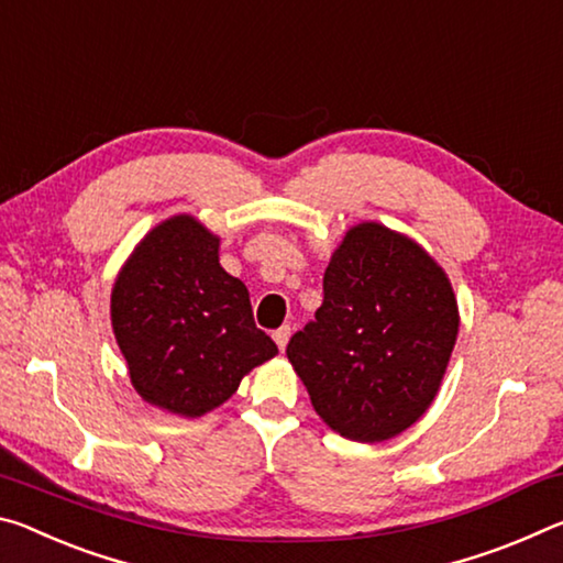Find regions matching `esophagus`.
I'll list each match as a JSON object with an SVG mask.
<instances>
[{"label": "esophagus", "mask_w": 563, "mask_h": 563, "mask_svg": "<svg viewBox=\"0 0 563 563\" xmlns=\"http://www.w3.org/2000/svg\"><path fill=\"white\" fill-rule=\"evenodd\" d=\"M289 336H291V327L289 324L274 331V342H276V346H279V352H284V349H287Z\"/></svg>", "instance_id": "esophagus-1"}]
</instances>
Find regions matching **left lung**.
I'll list each match as a JSON object with an SVG mask.
<instances>
[{"instance_id": "left-lung-1", "label": "left lung", "mask_w": 563, "mask_h": 563, "mask_svg": "<svg viewBox=\"0 0 563 563\" xmlns=\"http://www.w3.org/2000/svg\"><path fill=\"white\" fill-rule=\"evenodd\" d=\"M456 334V294L434 256L407 234L362 221L331 254L324 301L287 356L329 429L376 444L427 413Z\"/></svg>"}]
</instances>
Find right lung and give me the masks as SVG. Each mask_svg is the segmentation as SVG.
Wrapping results in <instances>:
<instances>
[{
  "mask_svg": "<svg viewBox=\"0 0 563 563\" xmlns=\"http://www.w3.org/2000/svg\"><path fill=\"white\" fill-rule=\"evenodd\" d=\"M221 239L174 214L144 234L112 287V329L136 394L184 419L214 411L279 349L256 329L244 282L219 264Z\"/></svg>",
  "mask_w": 563,
  "mask_h": 563,
  "instance_id": "obj_1",
  "label": "right lung"
}]
</instances>
